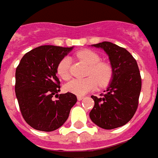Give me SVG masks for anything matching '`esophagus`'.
I'll use <instances>...</instances> for the list:
<instances>
[{
    "label": "esophagus",
    "instance_id": "34e87169",
    "mask_svg": "<svg viewBox=\"0 0 158 158\" xmlns=\"http://www.w3.org/2000/svg\"><path fill=\"white\" fill-rule=\"evenodd\" d=\"M83 98H84L83 96H77V99H78L79 101H80V100H81V99H83Z\"/></svg>",
    "mask_w": 158,
    "mask_h": 158
}]
</instances>
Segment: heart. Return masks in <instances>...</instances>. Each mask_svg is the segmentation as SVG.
<instances>
[{
	"label": "heart",
	"instance_id": "1",
	"mask_svg": "<svg viewBox=\"0 0 158 158\" xmlns=\"http://www.w3.org/2000/svg\"><path fill=\"white\" fill-rule=\"evenodd\" d=\"M77 59L84 61L89 65L88 76L83 79H73L64 86L65 91L82 96L88 92L94 90L98 85L106 87L113 78V68L109 63L100 61V57L91 50H81L76 53ZM70 59L68 56L64 57L57 66V73L63 80H68L70 77Z\"/></svg>",
	"mask_w": 158,
	"mask_h": 158
}]
</instances>
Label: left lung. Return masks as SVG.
Wrapping results in <instances>:
<instances>
[{
	"label": "left lung",
	"mask_w": 158,
	"mask_h": 158,
	"mask_svg": "<svg viewBox=\"0 0 158 158\" xmlns=\"http://www.w3.org/2000/svg\"><path fill=\"white\" fill-rule=\"evenodd\" d=\"M92 46L103 49L109 56L113 78L102 97L91 96L94 106L89 117L104 129L122 127L132 119L138 108L141 90L138 64L130 52L114 43L103 41Z\"/></svg>",
	"instance_id": "8db88e82"
}]
</instances>
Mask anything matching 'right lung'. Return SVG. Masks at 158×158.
I'll return each instance as SVG.
<instances>
[{"label":"right lung","instance_id":"1","mask_svg":"<svg viewBox=\"0 0 158 158\" xmlns=\"http://www.w3.org/2000/svg\"><path fill=\"white\" fill-rule=\"evenodd\" d=\"M73 48L45 45L32 49L20 60L15 73V93L23 119L35 129L51 132L66 122L77 103L71 93L58 94L59 61ZM54 95L59 98L53 102Z\"/></svg>","mask_w":158,"mask_h":158}]
</instances>
